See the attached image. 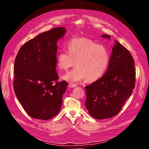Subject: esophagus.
I'll use <instances>...</instances> for the list:
<instances>
[{
  "instance_id": "esophagus-1",
  "label": "esophagus",
  "mask_w": 149,
  "mask_h": 149,
  "mask_svg": "<svg viewBox=\"0 0 149 149\" xmlns=\"http://www.w3.org/2000/svg\"><path fill=\"white\" fill-rule=\"evenodd\" d=\"M68 87H69L70 88H74V87H77V86H76V85H75V84H74L70 83V84H68Z\"/></svg>"
}]
</instances>
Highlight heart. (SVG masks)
Instances as JSON below:
<instances>
[{"mask_svg":"<svg viewBox=\"0 0 149 149\" xmlns=\"http://www.w3.org/2000/svg\"><path fill=\"white\" fill-rule=\"evenodd\" d=\"M67 50H61L56 57L57 66L67 70L74 69L62 77L70 82H79L84 79L93 81L101 77L107 70L110 61L108 49L102 45L86 38H75L67 44Z\"/></svg>","mask_w":149,"mask_h":149,"instance_id":"1","label":"heart"}]
</instances>
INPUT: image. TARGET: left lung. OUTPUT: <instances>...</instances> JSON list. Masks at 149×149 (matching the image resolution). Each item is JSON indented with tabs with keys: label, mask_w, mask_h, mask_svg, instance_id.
I'll list each match as a JSON object with an SVG mask.
<instances>
[{
	"label": "left lung",
	"mask_w": 149,
	"mask_h": 149,
	"mask_svg": "<svg viewBox=\"0 0 149 149\" xmlns=\"http://www.w3.org/2000/svg\"><path fill=\"white\" fill-rule=\"evenodd\" d=\"M102 38H110L109 35ZM108 69L99 79L86 86V107L96 119L116 116L135 87L134 61L129 51L115 40Z\"/></svg>",
	"instance_id": "8db88e82"
}]
</instances>
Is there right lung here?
Instances as JSON below:
<instances>
[{
  "label": "right lung",
  "instance_id": "obj_1",
  "mask_svg": "<svg viewBox=\"0 0 149 149\" xmlns=\"http://www.w3.org/2000/svg\"><path fill=\"white\" fill-rule=\"evenodd\" d=\"M65 33L55 28L27 41L20 48L14 64L13 89L26 113L34 118L49 120L62 104L67 82L58 81L57 41Z\"/></svg>",
  "mask_w": 149,
  "mask_h": 149
}]
</instances>
